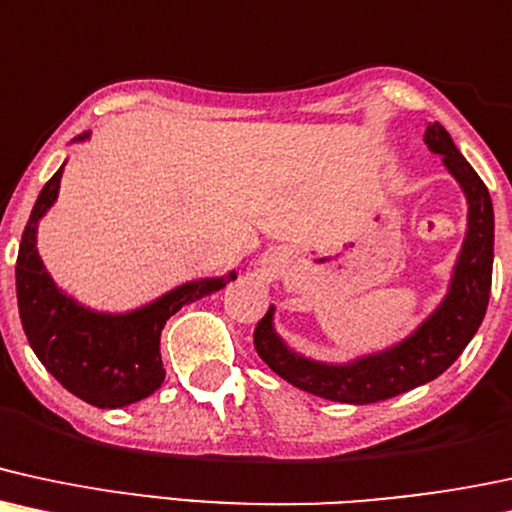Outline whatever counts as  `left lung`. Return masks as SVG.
<instances>
[{
  "label": "left lung",
  "mask_w": 512,
  "mask_h": 512,
  "mask_svg": "<svg viewBox=\"0 0 512 512\" xmlns=\"http://www.w3.org/2000/svg\"><path fill=\"white\" fill-rule=\"evenodd\" d=\"M424 143L431 153L443 155V165L458 179L470 206L465 242L446 299L410 338L350 364L314 362L290 350L275 333L270 306L254 330V347L258 357L294 388L347 405L395 398L441 376L482 326L494 268V206L489 189L441 124L426 126Z\"/></svg>",
  "instance_id": "8db88e82"
}]
</instances>
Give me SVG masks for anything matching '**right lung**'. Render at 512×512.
Returning a JSON list of instances; mask_svg holds the SVG:
<instances>
[{
  "label": "right lung",
  "instance_id": "add662e5",
  "mask_svg": "<svg viewBox=\"0 0 512 512\" xmlns=\"http://www.w3.org/2000/svg\"><path fill=\"white\" fill-rule=\"evenodd\" d=\"M64 165L42 186L18 246V314L35 357L69 393L102 410H117L153 395L165 381L160 333L167 318L184 304L222 290L237 273L186 282L129 314H100L74 302L54 285L35 246L38 222L57 201Z\"/></svg>",
  "mask_w": 512,
  "mask_h": 512
}]
</instances>
